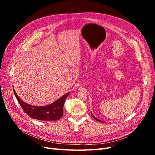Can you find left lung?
<instances>
[{"label": "left lung", "instance_id": "obj_1", "mask_svg": "<svg viewBox=\"0 0 155 155\" xmlns=\"http://www.w3.org/2000/svg\"><path fill=\"white\" fill-rule=\"evenodd\" d=\"M91 114H92V117H93V118H94V119H95V120H96V121H100V122H104V121H101V120H98L97 118H96V117H95L94 116V115H93V114H92V113H91Z\"/></svg>", "mask_w": 155, "mask_h": 155}]
</instances>
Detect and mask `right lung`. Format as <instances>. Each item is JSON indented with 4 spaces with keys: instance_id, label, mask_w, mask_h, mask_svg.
I'll return each mask as SVG.
<instances>
[{
    "instance_id": "1",
    "label": "right lung",
    "mask_w": 155,
    "mask_h": 155,
    "mask_svg": "<svg viewBox=\"0 0 155 155\" xmlns=\"http://www.w3.org/2000/svg\"><path fill=\"white\" fill-rule=\"evenodd\" d=\"M13 92L15 94L18 102L19 103L20 105L26 114L32 118L43 121H55L61 118V117L63 114L64 101L70 94V92L65 94L64 96L50 105L43 107H36L23 102L18 97L14 88Z\"/></svg>"
}]
</instances>
